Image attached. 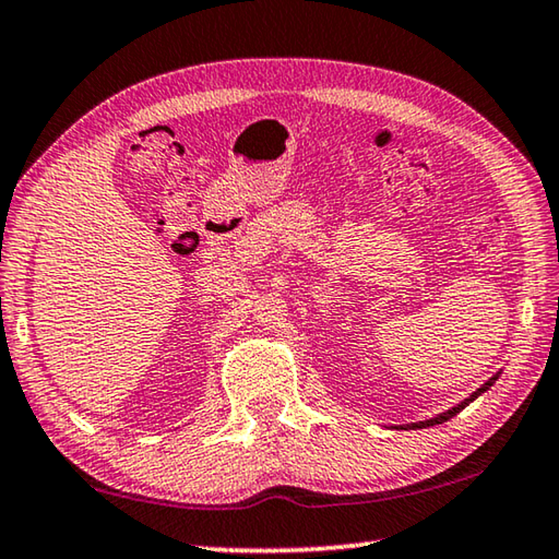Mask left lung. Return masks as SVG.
Listing matches in <instances>:
<instances>
[{
	"label": "left lung",
	"instance_id": "1",
	"mask_svg": "<svg viewBox=\"0 0 559 559\" xmlns=\"http://www.w3.org/2000/svg\"><path fill=\"white\" fill-rule=\"evenodd\" d=\"M498 377H500V372H496L493 377H490V380H488L486 384H480L478 390L468 396V400H463V402H459L456 406H451V409L441 412V414H437V416H431V419L414 421V424H400V427H392V429H427V427H433V424H443V421H449V419H453V416H456L461 409H466V406H468L473 400H478L480 394H484L486 390H490V386H493V382L498 380Z\"/></svg>",
	"mask_w": 559,
	"mask_h": 559
}]
</instances>
